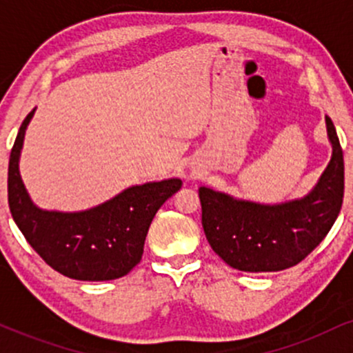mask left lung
<instances>
[{
  "label": "left lung",
  "mask_w": 353,
  "mask_h": 353,
  "mask_svg": "<svg viewBox=\"0 0 353 353\" xmlns=\"http://www.w3.org/2000/svg\"><path fill=\"white\" fill-rule=\"evenodd\" d=\"M332 156L309 194L262 204L199 188L202 228L225 264L242 272H277L309 255L337 221L343 201V152L337 131L325 116Z\"/></svg>",
  "instance_id": "obj_1"
}]
</instances>
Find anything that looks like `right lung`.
Instances as JSON below:
<instances>
[{
	"mask_svg": "<svg viewBox=\"0 0 353 353\" xmlns=\"http://www.w3.org/2000/svg\"><path fill=\"white\" fill-rule=\"evenodd\" d=\"M34 111L19 128L8 168V202L16 225L43 261L66 277L91 282L123 277L139 264L154 216L182 181L171 177L131 185L78 212L38 208L19 174L24 134Z\"/></svg>",
	"mask_w": 353,
	"mask_h": 353,
	"instance_id": "right-lung-1",
	"label": "right lung"
}]
</instances>
